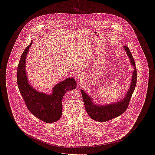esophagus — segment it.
Returning a JSON list of instances; mask_svg holds the SVG:
<instances>
[{"label": "esophagus", "instance_id": "obj_1", "mask_svg": "<svg viewBox=\"0 0 155 155\" xmlns=\"http://www.w3.org/2000/svg\"><path fill=\"white\" fill-rule=\"evenodd\" d=\"M81 77H78V81H79V82H81Z\"/></svg>", "mask_w": 155, "mask_h": 155}]
</instances>
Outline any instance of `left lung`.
<instances>
[{"label": "left lung", "instance_id": "8db88e82", "mask_svg": "<svg viewBox=\"0 0 155 155\" xmlns=\"http://www.w3.org/2000/svg\"><path fill=\"white\" fill-rule=\"evenodd\" d=\"M124 49L130 58L131 65L134 67V70L133 71L131 83L130 88L125 96L121 101H118L117 103L116 102L109 104L98 106L93 103L91 97L89 96L82 89H81L85 110L89 116L94 120L99 122H105L117 117L122 114L127 110L129 105L131 97L136 87L137 73L135 60L133 59V55L129 48L128 46H124Z\"/></svg>", "mask_w": 155, "mask_h": 155}]
</instances>
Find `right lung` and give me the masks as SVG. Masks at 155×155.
<instances>
[{
  "mask_svg": "<svg viewBox=\"0 0 155 155\" xmlns=\"http://www.w3.org/2000/svg\"><path fill=\"white\" fill-rule=\"evenodd\" d=\"M31 42L21 56L17 70V81L22 98L30 112L47 123L58 121L62 114V99L67 91L76 88L74 78H68L56 85L51 95L39 92L33 88L27 79L25 61Z\"/></svg>",
  "mask_w": 155,
  "mask_h": 155,
  "instance_id": "1",
  "label": "right lung"
}]
</instances>
